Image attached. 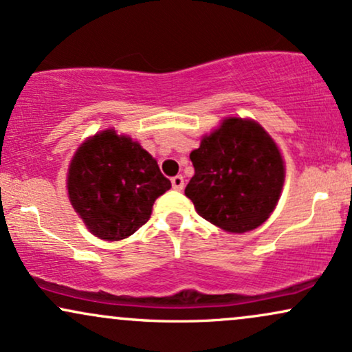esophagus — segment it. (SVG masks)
Wrapping results in <instances>:
<instances>
[{
	"instance_id": "1",
	"label": "esophagus",
	"mask_w": 352,
	"mask_h": 352,
	"mask_svg": "<svg viewBox=\"0 0 352 352\" xmlns=\"http://www.w3.org/2000/svg\"><path fill=\"white\" fill-rule=\"evenodd\" d=\"M184 185H185V180L182 175H175L172 179V187L175 190H184Z\"/></svg>"
}]
</instances>
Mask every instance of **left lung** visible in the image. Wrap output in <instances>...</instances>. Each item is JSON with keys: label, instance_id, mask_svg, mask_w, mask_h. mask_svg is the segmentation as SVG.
I'll return each instance as SVG.
<instances>
[{"label": "left lung", "instance_id": "1", "mask_svg": "<svg viewBox=\"0 0 352 352\" xmlns=\"http://www.w3.org/2000/svg\"><path fill=\"white\" fill-rule=\"evenodd\" d=\"M190 160L195 175L185 195L210 223L243 233L260 227L276 207L285 165L272 137L253 120H223Z\"/></svg>", "mask_w": 352, "mask_h": 352}]
</instances>
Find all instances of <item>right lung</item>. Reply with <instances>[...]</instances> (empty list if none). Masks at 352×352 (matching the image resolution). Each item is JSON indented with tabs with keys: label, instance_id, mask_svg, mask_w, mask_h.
Wrapping results in <instances>:
<instances>
[{
	"label": "right lung",
	"instance_id": "right-lung-1",
	"mask_svg": "<svg viewBox=\"0 0 352 352\" xmlns=\"http://www.w3.org/2000/svg\"><path fill=\"white\" fill-rule=\"evenodd\" d=\"M170 187L151 153L114 131L80 145L67 175L72 207L96 236L109 241L142 227L153 201Z\"/></svg>",
	"mask_w": 352,
	"mask_h": 352
}]
</instances>
